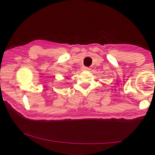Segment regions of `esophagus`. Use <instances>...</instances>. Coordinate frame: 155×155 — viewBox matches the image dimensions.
I'll return each instance as SVG.
<instances>
[{
	"mask_svg": "<svg viewBox=\"0 0 155 155\" xmlns=\"http://www.w3.org/2000/svg\"><path fill=\"white\" fill-rule=\"evenodd\" d=\"M83 70H86V71H89V70H90V68H87V67H84V68H83Z\"/></svg>",
	"mask_w": 155,
	"mask_h": 155,
	"instance_id": "obj_1",
	"label": "esophagus"
}]
</instances>
